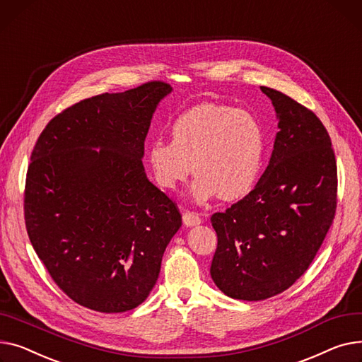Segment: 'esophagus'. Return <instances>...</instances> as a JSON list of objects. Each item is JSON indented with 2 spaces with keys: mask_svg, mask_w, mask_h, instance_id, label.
<instances>
[{
  "mask_svg": "<svg viewBox=\"0 0 362 362\" xmlns=\"http://www.w3.org/2000/svg\"><path fill=\"white\" fill-rule=\"evenodd\" d=\"M182 221L187 226H194V225L202 223V218L199 216V214H196V211H189V210H187L182 215Z\"/></svg>",
  "mask_w": 362,
  "mask_h": 362,
  "instance_id": "34e87169",
  "label": "esophagus"
}]
</instances>
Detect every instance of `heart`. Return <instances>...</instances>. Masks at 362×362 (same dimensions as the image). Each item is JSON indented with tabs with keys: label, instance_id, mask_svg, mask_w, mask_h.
<instances>
[{
	"label": "heart",
	"instance_id": "1",
	"mask_svg": "<svg viewBox=\"0 0 362 362\" xmlns=\"http://www.w3.org/2000/svg\"><path fill=\"white\" fill-rule=\"evenodd\" d=\"M171 140L148 146V165L156 182L175 189L191 173L199 202L219 196L238 200L256 185L264 163L266 134L260 119L247 110L203 103L181 114Z\"/></svg>",
	"mask_w": 362,
	"mask_h": 362
}]
</instances>
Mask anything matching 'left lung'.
I'll return each mask as SVG.
<instances>
[{
	"mask_svg": "<svg viewBox=\"0 0 362 362\" xmlns=\"http://www.w3.org/2000/svg\"><path fill=\"white\" fill-rule=\"evenodd\" d=\"M279 132L264 174L250 193L211 215L218 247L211 279L230 298L262 301L298 281L333 223L337 166L330 136L307 106L262 86Z\"/></svg>",
	"mask_w": 362,
	"mask_h": 362,
	"instance_id": "1",
	"label": "left lung"
}]
</instances>
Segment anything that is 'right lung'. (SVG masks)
Masks as SVG:
<instances>
[{
    "instance_id": "add662e5",
    "label": "right lung",
    "mask_w": 362,
    "mask_h": 362,
    "mask_svg": "<svg viewBox=\"0 0 362 362\" xmlns=\"http://www.w3.org/2000/svg\"><path fill=\"white\" fill-rule=\"evenodd\" d=\"M171 90L155 80L83 99L47 124L32 151L23 200L29 240L58 288L86 308L140 305L181 226L177 203L141 163L156 105Z\"/></svg>"
}]
</instances>
